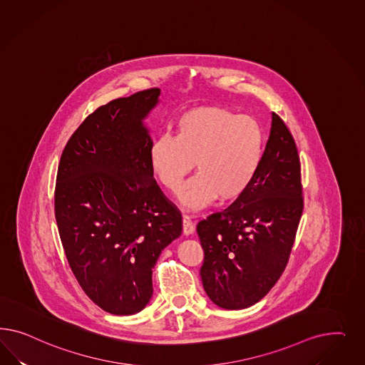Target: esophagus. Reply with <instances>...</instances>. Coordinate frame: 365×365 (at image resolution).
<instances>
[{"instance_id": "1", "label": "esophagus", "mask_w": 365, "mask_h": 365, "mask_svg": "<svg viewBox=\"0 0 365 365\" xmlns=\"http://www.w3.org/2000/svg\"><path fill=\"white\" fill-rule=\"evenodd\" d=\"M194 229H195L194 221L191 220L190 215L185 214V215H183V232H185V234H191V232H194Z\"/></svg>"}]
</instances>
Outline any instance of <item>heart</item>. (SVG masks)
Here are the masks:
<instances>
[{"label":"heart","mask_w":365,"mask_h":365,"mask_svg":"<svg viewBox=\"0 0 365 365\" xmlns=\"http://www.w3.org/2000/svg\"><path fill=\"white\" fill-rule=\"evenodd\" d=\"M262 147L264 133L255 118L223 107H197L178 118L175 136L155 139L148 159L155 178L170 191H177L195 160L198 173L180 188L179 199L199 207L217 195L240 198L258 171Z\"/></svg>","instance_id":"1"}]
</instances>
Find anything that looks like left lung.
<instances>
[{
	"label": "left lung",
	"mask_w": 365,
	"mask_h": 365,
	"mask_svg": "<svg viewBox=\"0 0 365 365\" xmlns=\"http://www.w3.org/2000/svg\"><path fill=\"white\" fill-rule=\"evenodd\" d=\"M302 210L299 151L273 112L252 185L229 207L197 225L205 253L200 278L214 304L245 309L265 297L287 267Z\"/></svg>",
	"instance_id": "left-lung-1"
}]
</instances>
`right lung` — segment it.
I'll list each match as a JSON object with an SVG mask.
<instances>
[{
	"instance_id": "1",
	"label": "right lung",
	"mask_w": 365,
	"mask_h": 365,
	"mask_svg": "<svg viewBox=\"0 0 365 365\" xmlns=\"http://www.w3.org/2000/svg\"><path fill=\"white\" fill-rule=\"evenodd\" d=\"M160 89L101 106L69 138L57 168L55 215L68 264L101 309L127 316L153 296V269L182 232L155 180L144 118Z\"/></svg>"
}]
</instances>
